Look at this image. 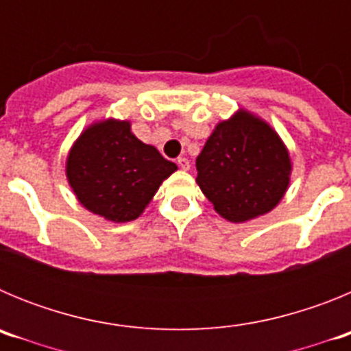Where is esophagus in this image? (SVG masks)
<instances>
[{"mask_svg": "<svg viewBox=\"0 0 351 351\" xmlns=\"http://www.w3.org/2000/svg\"><path fill=\"white\" fill-rule=\"evenodd\" d=\"M178 165L181 167L182 170H190V160H188V158H184V156L178 158Z\"/></svg>", "mask_w": 351, "mask_h": 351, "instance_id": "obj_1", "label": "esophagus"}]
</instances>
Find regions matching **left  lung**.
Returning a JSON list of instances; mask_svg holds the SVG:
<instances>
[{
    "instance_id": "left-lung-1",
    "label": "left lung",
    "mask_w": 351,
    "mask_h": 351,
    "mask_svg": "<svg viewBox=\"0 0 351 351\" xmlns=\"http://www.w3.org/2000/svg\"><path fill=\"white\" fill-rule=\"evenodd\" d=\"M197 182L214 210L232 223L267 214L290 184L291 161L280 135L260 117L237 110L210 133L197 158Z\"/></svg>"
}]
</instances>
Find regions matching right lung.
<instances>
[{
    "label": "right lung",
    "instance_id": "1",
    "mask_svg": "<svg viewBox=\"0 0 351 351\" xmlns=\"http://www.w3.org/2000/svg\"><path fill=\"white\" fill-rule=\"evenodd\" d=\"M176 170L178 165L154 145L133 135L130 121L119 119L88 126L66 158V178L77 200L114 223L137 219Z\"/></svg>",
    "mask_w": 351,
    "mask_h": 351
}]
</instances>
